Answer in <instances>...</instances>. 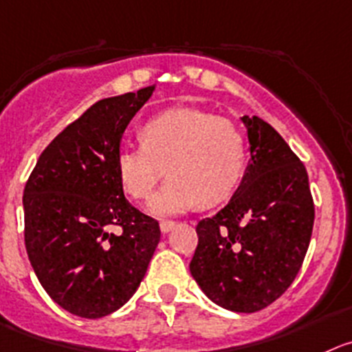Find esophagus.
Here are the masks:
<instances>
[{
  "label": "esophagus",
  "mask_w": 352,
  "mask_h": 352,
  "mask_svg": "<svg viewBox=\"0 0 352 352\" xmlns=\"http://www.w3.org/2000/svg\"><path fill=\"white\" fill-rule=\"evenodd\" d=\"M173 228H175V222L173 221H161L160 222L161 232H168V231H172Z\"/></svg>",
  "instance_id": "1"
}]
</instances>
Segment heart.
<instances>
[{
    "label": "heart",
    "instance_id": "1",
    "mask_svg": "<svg viewBox=\"0 0 352 352\" xmlns=\"http://www.w3.org/2000/svg\"><path fill=\"white\" fill-rule=\"evenodd\" d=\"M140 140L118 151V180L128 196L147 199L166 166L170 180L149 205L157 215L224 201L245 173V137L232 121L206 111H165L142 124Z\"/></svg>",
    "mask_w": 352,
    "mask_h": 352
}]
</instances>
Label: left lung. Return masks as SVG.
Instances as JSON below:
<instances>
[{
  "instance_id": "1",
  "label": "left lung",
  "mask_w": 352,
  "mask_h": 352,
  "mask_svg": "<svg viewBox=\"0 0 352 352\" xmlns=\"http://www.w3.org/2000/svg\"><path fill=\"white\" fill-rule=\"evenodd\" d=\"M250 165L231 201L196 226L189 264L206 297L234 313H255L280 298L300 271L314 226L305 166L261 118L243 116Z\"/></svg>"
}]
</instances>
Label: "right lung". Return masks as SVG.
<instances>
[{"label":"right lung","instance_id":"obj_1","mask_svg":"<svg viewBox=\"0 0 352 352\" xmlns=\"http://www.w3.org/2000/svg\"><path fill=\"white\" fill-rule=\"evenodd\" d=\"M153 90L95 102L45 147L25 182L29 261L76 316L97 320L126 304L160 243L157 221L124 198L116 173L121 135Z\"/></svg>","mask_w":352,"mask_h":352}]
</instances>
